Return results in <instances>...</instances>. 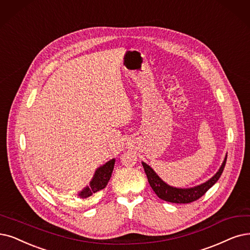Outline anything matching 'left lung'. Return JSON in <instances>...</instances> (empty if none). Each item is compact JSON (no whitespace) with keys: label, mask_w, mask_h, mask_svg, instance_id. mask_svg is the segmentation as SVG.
Listing matches in <instances>:
<instances>
[{"label":"left lung","mask_w":250,"mask_h":250,"mask_svg":"<svg viewBox=\"0 0 250 250\" xmlns=\"http://www.w3.org/2000/svg\"><path fill=\"white\" fill-rule=\"evenodd\" d=\"M226 162H227V155L225 157V160L221 168L218 169V171L210 179H208L207 182L201 185L193 187V188H179L169 186L158 176V174L153 170V168L151 166H148L145 162H143V166L145 169V172L147 176L149 186L152 187L153 191L156 193V195L160 199L171 203H191L198 200L200 197H202L208 189L218 181V178L221 177L224 171Z\"/></svg>","instance_id":"left-lung-1"}]
</instances>
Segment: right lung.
<instances>
[{
  "mask_svg": "<svg viewBox=\"0 0 250 250\" xmlns=\"http://www.w3.org/2000/svg\"><path fill=\"white\" fill-rule=\"evenodd\" d=\"M115 162L116 160L112 159L103 166L98 167L91 179L90 185L84 188L82 191L78 194V196L82 199H86L88 197H90L92 194L104 188L109 181V178L112 176Z\"/></svg>",
  "mask_w": 250,
  "mask_h": 250,
  "instance_id": "right-lung-1",
  "label": "right lung"
}]
</instances>
